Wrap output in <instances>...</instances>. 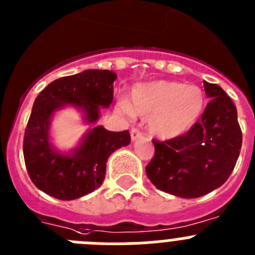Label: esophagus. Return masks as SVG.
<instances>
[{"label":"esophagus","mask_w":255,"mask_h":255,"mask_svg":"<svg viewBox=\"0 0 255 255\" xmlns=\"http://www.w3.org/2000/svg\"><path fill=\"white\" fill-rule=\"evenodd\" d=\"M130 136H131L132 141H135V140L139 139V137L141 136V132H140V130H137V129H135V128H132L131 131H130Z\"/></svg>","instance_id":"1"}]
</instances>
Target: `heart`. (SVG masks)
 <instances>
[{"instance_id": "1", "label": "heart", "mask_w": 255, "mask_h": 255, "mask_svg": "<svg viewBox=\"0 0 255 255\" xmlns=\"http://www.w3.org/2000/svg\"><path fill=\"white\" fill-rule=\"evenodd\" d=\"M205 95L200 87L174 81H153L132 88L130 104L120 101L118 109L149 119V129L160 139L186 134L204 111Z\"/></svg>"}]
</instances>
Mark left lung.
<instances>
[{"instance_id": "obj_1", "label": "left lung", "mask_w": 255, "mask_h": 255, "mask_svg": "<svg viewBox=\"0 0 255 255\" xmlns=\"http://www.w3.org/2000/svg\"><path fill=\"white\" fill-rule=\"evenodd\" d=\"M209 97L204 114L186 134L153 140L155 153L146 176L160 191L196 198L223 186L237 164L242 130L234 102L218 85L204 81Z\"/></svg>"}]
</instances>
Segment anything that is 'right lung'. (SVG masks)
<instances>
[{
    "label": "right lung",
    "instance_id": "right-lung-1",
    "mask_svg": "<svg viewBox=\"0 0 255 255\" xmlns=\"http://www.w3.org/2000/svg\"><path fill=\"white\" fill-rule=\"evenodd\" d=\"M114 72L87 69L51 82L39 93L24 135V158L32 183L58 200H76L97 190L106 174L109 156L130 144V134L109 131L95 126L72 150L63 153L50 141L54 114L67 106L76 107L87 124H96L101 107L114 99Z\"/></svg>",
    "mask_w": 255,
    "mask_h": 255
}]
</instances>
